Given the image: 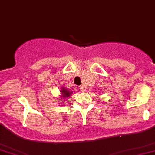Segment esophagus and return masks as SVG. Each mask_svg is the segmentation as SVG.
Returning <instances> with one entry per match:
<instances>
[{
	"label": "esophagus",
	"mask_w": 155,
	"mask_h": 155,
	"mask_svg": "<svg viewBox=\"0 0 155 155\" xmlns=\"http://www.w3.org/2000/svg\"><path fill=\"white\" fill-rule=\"evenodd\" d=\"M80 91H81L82 92H84V91H86V90L84 89V87H80Z\"/></svg>",
	"instance_id": "esophagus-1"
}]
</instances>
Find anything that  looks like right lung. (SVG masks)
Here are the masks:
<instances>
[{"label": "right lung", "instance_id": "1", "mask_svg": "<svg viewBox=\"0 0 155 155\" xmlns=\"http://www.w3.org/2000/svg\"><path fill=\"white\" fill-rule=\"evenodd\" d=\"M61 94H62V97H63V98H66V97H70V94H71V91H69L68 90L65 89V88H62Z\"/></svg>", "mask_w": 155, "mask_h": 155}]
</instances>
